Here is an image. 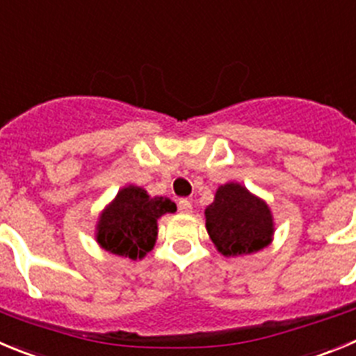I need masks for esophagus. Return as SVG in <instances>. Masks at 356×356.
<instances>
[{"mask_svg":"<svg viewBox=\"0 0 356 356\" xmlns=\"http://www.w3.org/2000/svg\"><path fill=\"white\" fill-rule=\"evenodd\" d=\"M191 209H193V207H191V202L188 200V198H181V200H179V211H181L182 214L191 213Z\"/></svg>","mask_w":356,"mask_h":356,"instance_id":"esophagus-1","label":"esophagus"}]
</instances>
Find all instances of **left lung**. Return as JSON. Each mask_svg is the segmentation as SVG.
<instances>
[{"label":"left lung","instance_id":"8db88e82","mask_svg":"<svg viewBox=\"0 0 356 356\" xmlns=\"http://www.w3.org/2000/svg\"><path fill=\"white\" fill-rule=\"evenodd\" d=\"M204 214L211 241L225 257L255 254L273 241L270 206L239 182L218 186Z\"/></svg>","mask_w":356,"mask_h":356}]
</instances>
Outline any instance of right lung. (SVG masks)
Instances as JSON below:
<instances>
[{
	"mask_svg": "<svg viewBox=\"0 0 356 356\" xmlns=\"http://www.w3.org/2000/svg\"><path fill=\"white\" fill-rule=\"evenodd\" d=\"M177 206L166 197H150L140 186L129 184L101 211L95 241L101 248L133 261L143 259L158 239V220Z\"/></svg>",
	"mask_w": 356,
	"mask_h": 356,
	"instance_id": "add662e5",
	"label": "right lung"
}]
</instances>
